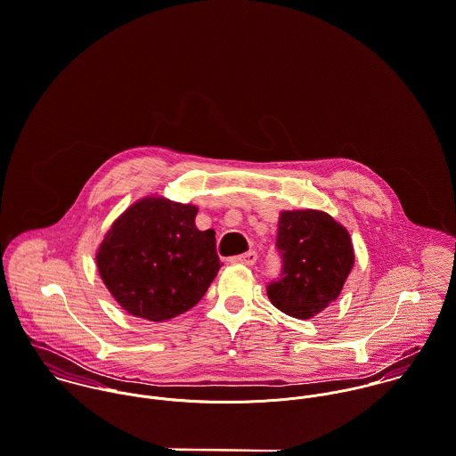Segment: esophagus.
Listing matches in <instances>:
<instances>
[{"label": "esophagus", "mask_w": 456, "mask_h": 456, "mask_svg": "<svg viewBox=\"0 0 456 456\" xmlns=\"http://www.w3.org/2000/svg\"><path fill=\"white\" fill-rule=\"evenodd\" d=\"M258 260V255L255 251H249V253H244V255H237L233 258H230L232 263H240V265H255Z\"/></svg>", "instance_id": "obj_1"}]
</instances>
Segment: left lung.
Wrapping results in <instances>:
<instances>
[{
    "instance_id": "1",
    "label": "left lung",
    "mask_w": 456,
    "mask_h": 456,
    "mask_svg": "<svg viewBox=\"0 0 456 456\" xmlns=\"http://www.w3.org/2000/svg\"><path fill=\"white\" fill-rule=\"evenodd\" d=\"M275 248L282 266L266 284V295L279 311L309 320L337 300L354 263L344 226L325 212L286 210Z\"/></svg>"
}]
</instances>
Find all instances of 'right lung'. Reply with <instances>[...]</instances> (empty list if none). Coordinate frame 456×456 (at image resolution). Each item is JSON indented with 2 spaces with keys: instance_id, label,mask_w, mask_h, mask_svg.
I'll use <instances>...</instances> for the list:
<instances>
[{
  "instance_id": "obj_1",
  "label": "right lung",
  "mask_w": 456,
  "mask_h": 456,
  "mask_svg": "<svg viewBox=\"0 0 456 456\" xmlns=\"http://www.w3.org/2000/svg\"><path fill=\"white\" fill-rule=\"evenodd\" d=\"M198 208L145 198L112 224L96 263L100 275L136 318L172 320L201 300L221 268L214 232L195 226Z\"/></svg>"
}]
</instances>
